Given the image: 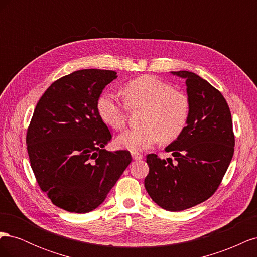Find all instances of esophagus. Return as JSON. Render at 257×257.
I'll return each mask as SVG.
<instances>
[{
  "mask_svg": "<svg viewBox=\"0 0 257 257\" xmlns=\"http://www.w3.org/2000/svg\"><path fill=\"white\" fill-rule=\"evenodd\" d=\"M132 158H133V160H135V161L142 160L143 159V154L138 153V152H132Z\"/></svg>",
  "mask_w": 257,
  "mask_h": 257,
  "instance_id": "34e87169",
  "label": "esophagus"
}]
</instances>
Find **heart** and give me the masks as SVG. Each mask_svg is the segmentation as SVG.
Wrapping results in <instances>:
<instances>
[{
  "mask_svg": "<svg viewBox=\"0 0 257 257\" xmlns=\"http://www.w3.org/2000/svg\"><path fill=\"white\" fill-rule=\"evenodd\" d=\"M124 99L111 92L97 99V112L106 125L121 130L126 122L127 107H146L143 127L128 128L116 137L121 149L141 152L160 139L173 142L183 132L190 115V100L184 93L153 76H142L128 81L123 89Z\"/></svg>",
  "mask_w": 257,
  "mask_h": 257,
  "instance_id": "1",
  "label": "heart"
}]
</instances>
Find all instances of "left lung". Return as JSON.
Here are the masks:
<instances>
[{"instance_id":"obj_1","label":"left lung","mask_w":257,"mask_h":257,"mask_svg":"<svg viewBox=\"0 0 257 257\" xmlns=\"http://www.w3.org/2000/svg\"><path fill=\"white\" fill-rule=\"evenodd\" d=\"M185 79L190 100L186 126L165 148L172 159L148 154L145 188L167 211H182L207 200L219 188L234 154L235 136L229 107L220 91L195 73L170 72Z\"/></svg>"}]
</instances>
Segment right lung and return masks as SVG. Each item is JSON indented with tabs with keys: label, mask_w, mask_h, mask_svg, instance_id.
<instances>
[{
	"label": "right lung",
	"mask_w": 257,
	"mask_h": 257,
	"mask_svg": "<svg viewBox=\"0 0 257 257\" xmlns=\"http://www.w3.org/2000/svg\"><path fill=\"white\" fill-rule=\"evenodd\" d=\"M116 73L80 69L54 81L38 100L27 133L31 167L52 204L68 212L96 209L132 162L106 151L111 134L97 99Z\"/></svg>",
	"instance_id": "1"
}]
</instances>
